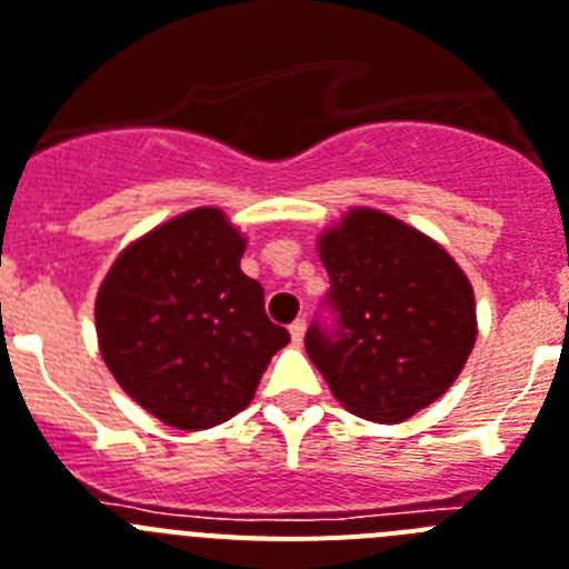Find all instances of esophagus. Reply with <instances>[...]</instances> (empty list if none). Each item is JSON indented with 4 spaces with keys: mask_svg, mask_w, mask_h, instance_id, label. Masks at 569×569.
Instances as JSON below:
<instances>
[{
    "mask_svg": "<svg viewBox=\"0 0 569 569\" xmlns=\"http://www.w3.org/2000/svg\"><path fill=\"white\" fill-rule=\"evenodd\" d=\"M289 335H291V340H295V343H303V335H306L303 320H295V323L289 326Z\"/></svg>",
    "mask_w": 569,
    "mask_h": 569,
    "instance_id": "obj_1",
    "label": "esophagus"
}]
</instances>
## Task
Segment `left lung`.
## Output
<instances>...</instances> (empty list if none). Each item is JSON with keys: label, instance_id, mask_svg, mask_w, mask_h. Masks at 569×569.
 <instances>
[{"label": "left lung", "instance_id": "8db88e82", "mask_svg": "<svg viewBox=\"0 0 569 569\" xmlns=\"http://www.w3.org/2000/svg\"><path fill=\"white\" fill-rule=\"evenodd\" d=\"M335 329L315 320L306 352L352 415L401 423L461 375L476 346V295L461 266L412 226L352 209L318 237Z\"/></svg>", "mask_w": 569, "mask_h": 569}]
</instances>
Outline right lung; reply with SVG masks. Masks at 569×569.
<instances>
[{
  "mask_svg": "<svg viewBox=\"0 0 569 569\" xmlns=\"http://www.w3.org/2000/svg\"><path fill=\"white\" fill-rule=\"evenodd\" d=\"M246 237L202 206L122 249L97 291L106 367L146 412L174 429H209L243 412L289 343L240 271Z\"/></svg>",
  "mask_w": 569,
  "mask_h": 569,
  "instance_id": "obj_1",
  "label": "right lung"
}]
</instances>
